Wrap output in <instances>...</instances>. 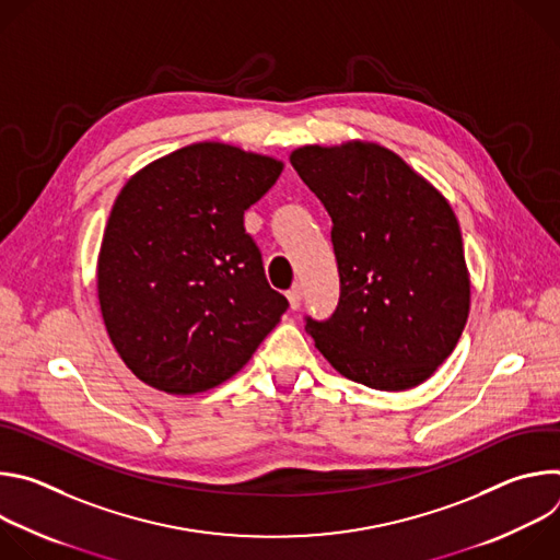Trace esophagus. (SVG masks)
Instances as JSON below:
<instances>
[{
  "label": "esophagus",
  "instance_id": "34e87169",
  "mask_svg": "<svg viewBox=\"0 0 560 560\" xmlns=\"http://www.w3.org/2000/svg\"><path fill=\"white\" fill-rule=\"evenodd\" d=\"M285 296H288V301H290V307H292V310H299V305H301V299H303V292H301V288H299V285L290 288V290L285 292Z\"/></svg>",
  "mask_w": 560,
  "mask_h": 560
}]
</instances>
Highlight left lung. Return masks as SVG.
Segmentation results:
<instances>
[{"instance_id": "1", "label": "left lung", "mask_w": 560, "mask_h": 560, "mask_svg": "<svg viewBox=\"0 0 560 560\" xmlns=\"http://www.w3.org/2000/svg\"><path fill=\"white\" fill-rule=\"evenodd\" d=\"M290 162L332 217L341 294L305 328L335 370L374 389H410L452 354L469 279L450 203L376 143L303 145Z\"/></svg>"}]
</instances>
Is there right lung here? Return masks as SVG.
<instances>
[{
  "label": "right lung",
  "mask_w": 560,
  "mask_h": 560,
  "mask_svg": "<svg viewBox=\"0 0 560 560\" xmlns=\"http://www.w3.org/2000/svg\"><path fill=\"white\" fill-rule=\"evenodd\" d=\"M272 156L225 143L182 148L119 192L97 292L108 337L143 383L210 389L242 370L288 310L244 212L279 179Z\"/></svg>",
  "instance_id": "obj_1"
}]
</instances>
